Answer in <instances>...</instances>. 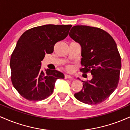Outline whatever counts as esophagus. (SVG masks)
Masks as SVG:
<instances>
[{
  "instance_id": "esophagus-1",
  "label": "esophagus",
  "mask_w": 130,
  "mask_h": 130,
  "mask_svg": "<svg viewBox=\"0 0 130 130\" xmlns=\"http://www.w3.org/2000/svg\"><path fill=\"white\" fill-rule=\"evenodd\" d=\"M65 79H72L73 77H71L70 75H69V74H65Z\"/></svg>"
}]
</instances>
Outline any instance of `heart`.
Segmentation results:
<instances>
[{"mask_svg": "<svg viewBox=\"0 0 130 130\" xmlns=\"http://www.w3.org/2000/svg\"><path fill=\"white\" fill-rule=\"evenodd\" d=\"M65 68H66V70H67V71H72L73 69V67L71 66V65H66V66H65Z\"/></svg>", "mask_w": 130, "mask_h": 130, "instance_id": "heart-1", "label": "heart"}]
</instances>
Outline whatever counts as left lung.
<instances>
[{
  "label": "left lung",
  "instance_id": "left-lung-1",
  "mask_svg": "<svg viewBox=\"0 0 130 130\" xmlns=\"http://www.w3.org/2000/svg\"><path fill=\"white\" fill-rule=\"evenodd\" d=\"M69 35L81 46L80 71L92 75L90 80H82L83 89L74 97L86 104L101 103L119 84L122 64L117 44L108 32L95 27L75 26Z\"/></svg>",
  "mask_w": 130,
  "mask_h": 130
}]
</instances>
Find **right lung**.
Listing matches in <instances>:
<instances>
[{"mask_svg": "<svg viewBox=\"0 0 130 130\" xmlns=\"http://www.w3.org/2000/svg\"><path fill=\"white\" fill-rule=\"evenodd\" d=\"M71 25L47 24L24 33L18 41L10 59L13 87L29 101H41L53 93L57 79L64 78L57 70H41L45 54H51L54 45L68 36Z\"/></svg>", "mask_w": 130, "mask_h": 130, "instance_id": "1", "label": "right lung"}]
</instances>
